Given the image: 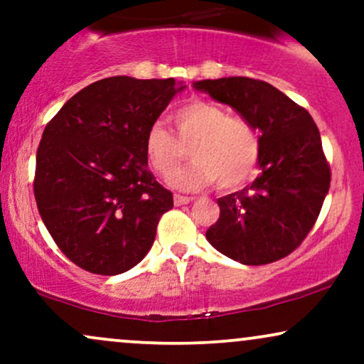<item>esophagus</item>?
<instances>
[{"instance_id": "esophagus-1", "label": "esophagus", "mask_w": 364, "mask_h": 364, "mask_svg": "<svg viewBox=\"0 0 364 364\" xmlns=\"http://www.w3.org/2000/svg\"><path fill=\"white\" fill-rule=\"evenodd\" d=\"M191 196H185V195H174V205L179 207V205H186V203L191 202Z\"/></svg>"}]
</instances>
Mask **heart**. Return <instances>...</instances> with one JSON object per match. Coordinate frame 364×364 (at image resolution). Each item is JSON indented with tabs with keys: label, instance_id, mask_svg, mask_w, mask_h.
<instances>
[{
	"label": "heart",
	"instance_id": "obj_1",
	"mask_svg": "<svg viewBox=\"0 0 364 364\" xmlns=\"http://www.w3.org/2000/svg\"><path fill=\"white\" fill-rule=\"evenodd\" d=\"M176 139L162 124L145 135V157L159 176L169 178L192 149L194 164L171 178L179 190L196 191L214 185L231 191L253 178L260 157V140L248 121L228 116L223 107L191 101L171 116Z\"/></svg>",
	"mask_w": 364,
	"mask_h": 364
}]
</instances>
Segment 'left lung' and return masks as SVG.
I'll use <instances>...</instances> for the list:
<instances>
[{
  "label": "left lung",
  "instance_id": "obj_1",
  "mask_svg": "<svg viewBox=\"0 0 364 364\" xmlns=\"http://www.w3.org/2000/svg\"><path fill=\"white\" fill-rule=\"evenodd\" d=\"M193 87L260 132V176L217 200L220 215L207 229L208 243L243 265L281 260L311 231L330 188L315 121L281 90L255 78L200 80Z\"/></svg>",
  "mask_w": 364,
  "mask_h": 364
}]
</instances>
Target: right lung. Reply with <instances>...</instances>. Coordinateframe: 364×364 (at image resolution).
Returning a JSON list of instances; mask_svg holds the SVG:
<instances>
[{"mask_svg":"<svg viewBox=\"0 0 364 364\" xmlns=\"http://www.w3.org/2000/svg\"><path fill=\"white\" fill-rule=\"evenodd\" d=\"M183 89L174 78H102L46 127L36 157L37 208L54 243L87 272L123 274L152 248L173 193L147 168L145 135Z\"/></svg>","mask_w":364,"mask_h":364,"instance_id":"obj_1","label":"right lung"}]
</instances>
